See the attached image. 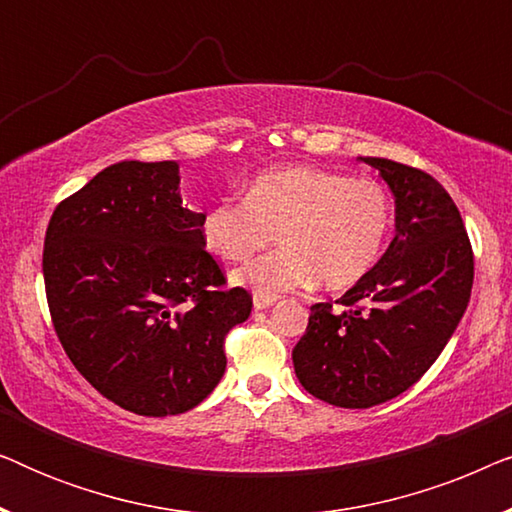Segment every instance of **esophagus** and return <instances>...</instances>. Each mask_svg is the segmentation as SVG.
I'll return each instance as SVG.
<instances>
[{"instance_id":"esophagus-1","label":"esophagus","mask_w":512,"mask_h":512,"mask_svg":"<svg viewBox=\"0 0 512 512\" xmlns=\"http://www.w3.org/2000/svg\"><path fill=\"white\" fill-rule=\"evenodd\" d=\"M275 300L277 296H254V307L256 310H265V307H270Z\"/></svg>"}]
</instances>
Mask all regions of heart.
<instances>
[{"mask_svg":"<svg viewBox=\"0 0 512 512\" xmlns=\"http://www.w3.org/2000/svg\"><path fill=\"white\" fill-rule=\"evenodd\" d=\"M391 198L373 179L293 165L258 174L244 200H219L202 216V242L216 258L247 261L275 240L272 254L233 275L256 296H279L317 282L345 289L380 261L387 244Z\"/></svg>","mask_w":512,"mask_h":512,"instance_id":"1","label":"heart"}]
</instances>
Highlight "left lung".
<instances>
[{"instance_id":"obj_1","label":"left lung","mask_w":512,"mask_h":512,"mask_svg":"<svg viewBox=\"0 0 512 512\" xmlns=\"http://www.w3.org/2000/svg\"><path fill=\"white\" fill-rule=\"evenodd\" d=\"M361 160L394 193L396 235L338 307H310L293 347L300 384L338 408H373L410 389L452 338L473 286V249L450 193L417 167Z\"/></svg>"}]
</instances>
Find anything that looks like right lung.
Listing matches in <instances>:
<instances>
[{"label":"right lung","instance_id":"obj_1","mask_svg":"<svg viewBox=\"0 0 512 512\" xmlns=\"http://www.w3.org/2000/svg\"><path fill=\"white\" fill-rule=\"evenodd\" d=\"M179 165L123 160L62 200L48 221L44 284L55 333L104 398L144 417L181 415L226 373L223 342L251 296L202 242Z\"/></svg>","mask_w":512,"mask_h":512}]
</instances>
